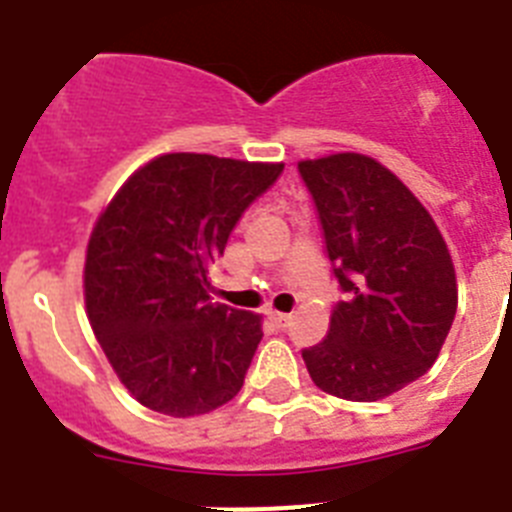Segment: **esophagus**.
<instances>
[{"label": "esophagus", "instance_id": "34e87169", "mask_svg": "<svg viewBox=\"0 0 512 512\" xmlns=\"http://www.w3.org/2000/svg\"><path fill=\"white\" fill-rule=\"evenodd\" d=\"M268 320L273 322L278 330L289 328V325H291V315H283V312H268Z\"/></svg>", "mask_w": 512, "mask_h": 512}]
</instances>
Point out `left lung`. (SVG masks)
Wrapping results in <instances>:
<instances>
[{"mask_svg": "<svg viewBox=\"0 0 512 512\" xmlns=\"http://www.w3.org/2000/svg\"><path fill=\"white\" fill-rule=\"evenodd\" d=\"M343 299L328 336L302 351L317 388L380 401L435 364L458 307L435 221L409 187L359 153L299 163Z\"/></svg>", "mask_w": 512, "mask_h": 512, "instance_id": "8db88e82", "label": "left lung"}]
</instances>
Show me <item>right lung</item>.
<instances>
[{
  "label": "right lung",
  "instance_id": "right-lung-1",
  "mask_svg": "<svg viewBox=\"0 0 512 512\" xmlns=\"http://www.w3.org/2000/svg\"><path fill=\"white\" fill-rule=\"evenodd\" d=\"M283 163L158 156L127 179L90 234L85 307L124 388L150 411L197 416L244 385L260 317L210 302L208 268Z\"/></svg>",
  "mask_w": 512,
  "mask_h": 512
}]
</instances>
